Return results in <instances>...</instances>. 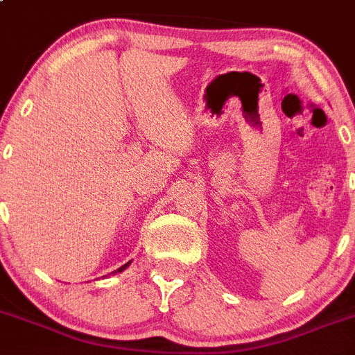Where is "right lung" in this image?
Segmentation results:
<instances>
[{
  "label": "right lung",
  "instance_id": "1",
  "mask_svg": "<svg viewBox=\"0 0 355 355\" xmlns=\"http://www.w3.org/2000/svg\"><path fill=\"white\" fill-rule=\"evenodd\" d=\"M129 264H131V263H125V264H124V266H121V268H119V270H115V271H114V273H121V271H124V270H125V268H128V266H129Z\"/></svg>",
  "mask_w": 355,
  "mask_h": 355
}]
</instances>
